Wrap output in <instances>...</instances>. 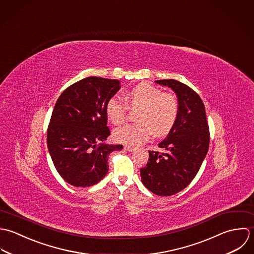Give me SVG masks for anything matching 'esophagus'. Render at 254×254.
<instances>
[{"instance_id": "1", "label": "esophagus", "mask_w": 254, "mask_h": 254, "mask_svg": "<svg viewBox=\"0 0 254 254\" xmlns=\"http://www.w3.org/2000/svg\"><path fill=\"white\" fill-rule=\"evenodd\" d=\"M124 149L130 152V151H133V150H134V147H133V146H130V145H126V146L124 147Z\"/></svg>"}]
</instances>
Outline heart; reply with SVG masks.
I'll use <instances>...</instances> for the list:
<instances>
[{
  "instance_id": "obj_1",
  "label": "heart",
  "mask_w": 254,
  "mask_h": 254,
  "mask_svg": "<svg viewBox=\"0 0 254 254\" xmlns=\"http://www.w3.org/2000/svg\"><path fill=\"white\" fill-rule=\"evenodd\" d=\"M125 101L114 96L105 105L107 118L116 126L127 121L128 108L137 109L135 119L138 122L115 130L114 137L118 142L139 145L145 142L152 132L157 137L167 135L176 125L179 116L177 99L149 83H139L127 91Z\"/></svg>"
}]
</instances>
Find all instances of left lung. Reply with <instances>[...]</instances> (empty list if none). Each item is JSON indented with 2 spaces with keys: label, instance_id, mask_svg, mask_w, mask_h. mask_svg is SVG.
I'll use <instances>...</instances> for the list:
<instances>
[{
  "label": "left lung",
  "instance_id": "8db88e82",
  "mask_svg": "<svg viewBox=\"0 0 254 254\" xmlns=\"http://www.w3.org/2000/svg\"><path fill=\"white\" fill-rule=\"evenodd\" d=\"M156 82L177 94L179 116L173 129L158 144L163 152L149 151L140 176L154 194L170 196L186 189L198 173L209 148V126L204 104L194 90L175 79Z\"/></svg>",
  "mask_w": 254,
  "mask_h": 254
}]
</instances>
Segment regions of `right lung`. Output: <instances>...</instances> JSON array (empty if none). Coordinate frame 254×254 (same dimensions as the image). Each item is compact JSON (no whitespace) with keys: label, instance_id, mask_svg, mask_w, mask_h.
<instances>
[{"label":"right lung","instance_id":"add662e5","mask_svg":"<svg viewBox=\"0 0 254 254\" xmlns=\"http://www.w3.org/2000/svg\"><path fill=\"white\" fill-rule=\"evenodd\" d=\"M121 88V81L85 77L63 91L52 113L47 144L54 166L69 185L98 184L109 170L108 157L123 145L105 144L111 134L105 105Z\"/></svg>","mask_w":254,"mask_h":254}]
</instances>
